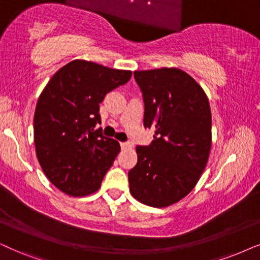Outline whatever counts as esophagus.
Returning <instances> with one entry per match:
<instances>
[{"label": "esophagus", "instance_id": "34e87169", "mask_svg": "<svg viewBox=\"0 0 260 260\" xmlns=\"http://www.w3.org/2000/svg\"><path fill=\"white\" fill-rule=\"evenodd\" d=\"M120 147H122L123 149H127V148H131V143L130 142H122L120 143Z\"/></svg>", "mask_w": 260, "mask_h": 260}]
</instances>
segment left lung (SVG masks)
I'll return each instance as SVG.
<instances>
[{
  "mask_svg": "<svg viewBox=\"0 0 260 260\" xmlns=\"http://www.w3.org/2000/svg\"><path fill=\"white\" fill-rule=\"evenodd\" d=\"M144 101V127L155 129L147 147L137 146L130 170L134 198L155 208L172 205L200 180L211 148V111L207 94L178 68L134 72Z\"/></svg>",
  "mask_w": 260,
  "mask_h": 260,
  "instance_id": "8db88e82",
  "label": "left lung"
}]
</instances>
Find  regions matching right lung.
I'll return each mask as SVG.
<instances>
[{"mask_svg":"<svg viewBox=\"0 0 260 260\" xmlns=\"http://www.w3.org/2000/svg\"><path fill=\"white\" fill-rule=\"evenodd\" d=\"M130 70L75 59L60 68L40 94L35 112V144L48 179L64 193L87 196L99 190L120 151L103 136L99 104L131 79Z\"/></svg>","mask_w":260,"mask_h":260,"instance_id":"obj_1","label":"right lung"}]
</instances>
